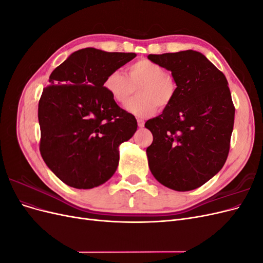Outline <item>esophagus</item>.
Instances as JSON below:
<instances>
[{
    "mask_svg": "<svg viewBox=\"0 0 263 263\" xmlns=\"http://www.w3.org/2000/svg\"><path fill=\"white\" fill-rule=\"evenodd\" d=\"M137 123H138V127H139V128H142V127L145 126L144 119H140V118H138V119H137Z\"/></svg>",
    "mask_w": 263,
    "mask_h": 263,
    "instance_id": "1",
    "label": "esophagus"
}]
</instances>
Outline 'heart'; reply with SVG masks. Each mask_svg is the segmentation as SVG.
<instances>
[{
	"label": "heart",
	"instance_id": "obj_1",
	"mask_svg": "<svg viewBox=\"0 0 263 263\" xmlns=\"http://www.w3.org/2000/svg\"><path fill=\"white\" fill-rule=\"evenodd\" d=\"M128 77L123 71L115 70L105 78L104 90L117 104H125L133 97L136 87L138 97L125 106L127 112L145 117L154 114L158 106L165 107L173 101L177 84L166 74L165 69L158 63L141 59L127 68Z\"/></svg>",
	"mask_w": 263,
	"mask_h": 263
}]
</instances>
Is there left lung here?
Returning <instances> with one entry per match:
<instances>
[{
    "instance_id": "left-lung-1",
    "label": "left lung",
    "mask_w": 263,
    "mask_h": 263,
    "mask_svg": "<svg viewBox=\"0 0 263 263\" xmlns=\"http://www.w3.org/2000/svg\"><path fill=\"white\" fill-rule=\"evenodd\" d=\"M148 59L171 71L177 84L173 101L145 124L154 136L147 148L150 171L172 190L200 187L220 171L229 153L235 106L227 79L194 50Z\"/></svg>"
}]
</instances>
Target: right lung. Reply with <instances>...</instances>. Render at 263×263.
I'll return each instance as SVG.
<instances>
[{
  "instance_id": "add662e5",
  "label": "right lung",
  "mask_w": 263,
  "mask_h": 263,
  "mask_svg": "<svg viewBox=\"0 0 263 263\" xmlns=\"http://www.w3.org/2000/svg\"><path fill=\"white\" fill-rule=\"evenodd\" d=\"M134 52L80 49L55 68L38 104L42 157L67 185L92 189L115 173L118 147L137 130L134 115L104 90L105 78Z\"/></svg>"
}]
</instances>
